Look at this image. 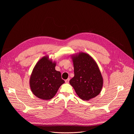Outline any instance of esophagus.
Segmentation results:
<instances>
[{"instance_id": "34e87169", "label": "esophagus", "mask_w": 134, "mask_h": 134, "mask_svg": "<svg viewBox=\"0 0 134 134\" xmlns=\"http://www.w3.org/2000/svg\"><path fill=\"white\" fill-rule=\"evenodd\" d=\"M69 80H70V79H69V78H68V79H67V80H65V82H66V83H69Z\"/></svg>"}]
</instances>
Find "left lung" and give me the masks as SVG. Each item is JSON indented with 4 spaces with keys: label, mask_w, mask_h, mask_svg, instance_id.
Here are the masks:
<instances>
[{
    "label": "left lung",
    "mask_w": 134,
    "mask_h": 134,
    "mask_svg": "<svg viewBox=\"0 0 134 134\" xmlns=\"http://www.w3.org/2000/svg\"><path fill=\"white\" fill-rule=\"evenodd\" d=\"M74 76L70 84L82 99L88 101L98 95L102 88L103 79L99 66L88 53L80 52L71 56Z\"/></svg>",
    "instance_id": "1"
}]
</instances>
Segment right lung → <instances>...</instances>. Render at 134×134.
<instances>
[{"label":"right lung","instance_id":"1","mask_svg":"<svg viewBox=\"0 0 134 134\" xmlns=\"http://www.w3.org/2000/svg\"><path fill=\"white\" fill-rule=\"evenodd\" d=\"M56 63L48 55L43 57L35 65L30 79L33 94L43 100L53 98L60 86L65 83L61 73L55 69Z\"/></svg>","mask_w":134,"mask_h":134}]
</instances>
